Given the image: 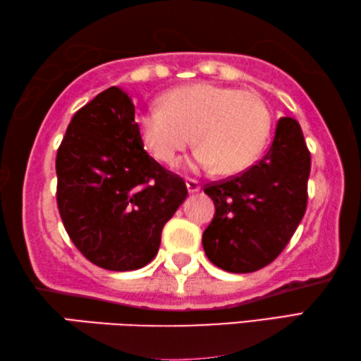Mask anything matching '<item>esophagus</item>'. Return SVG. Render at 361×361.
<instances>
[{
    "instance_id": "obj_1",
    "label": "esophagus",
    "mask_w": 361,
    "mask_h": 361,
    "mask_svg": "<svg viewBox=\"0 0 361 361\" xmlns=\"http://www.w3.org/2000/svg\"><path fill=\"white\" fill-rule=\"evenodd\" d=\"M185 185H187L188 193H197V192L202 190V187H200L198 182L193 180V179H188V180L185 182Z\"/></svg>"
}]
</instances>
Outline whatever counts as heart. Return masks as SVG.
I'll return each mask as SVG.
<instances>
[{
	"label": "heart",
	"instance_id": "b5f03b06",
	"mask_svg": "<svg viewBox=\"0 0 361 361\" xmlns=\"http://www.w3.org/2000/svg\"><path fill=\"white\" fill-rule=\"evenodd\" d=\"M147 149L158 161L174 164L193 139L188 163L197 173L235 174L256 161L270 133V111L250 90L197 82L166 94L163 107L139 115Z\"/></svg>",
	"mask_w": 361,
	"mask_h": 361
}]
</instances>
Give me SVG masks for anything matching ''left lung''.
I'll use <instances>...</instances> for the list:
<instances>
[{
	"label": "left lung",
	"instance_id": "1",
	"mask_svg": "<svg viewBox=\"0 0 361 361\" xmlns=\"http://www.w3.org/2000/svg\"><path fill=\"white\" fill-rule=\"evenodd\" d=\"M309 174L302 129L294 118H281L261 161L206 185L216 208L203 233L209 261L232 274H250L275 261L304 217Z\"/></svg>",
	"mask_w": 361,
	"mask_h": 361
}]
</instances>
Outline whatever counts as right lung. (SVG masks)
Here are the masks:
<instances>
[{"label":"right lung","mask_w":361,"mask_h":361,"mask_svg":"<svg viewBox=\"0 0 361 361\" xmlns=\"http://www.w3.org/2000/svg\"><path fill=\"white\" fill-rule=\"evenodd\" d=\"M135 109L111 86L76 111L57 150V206L70 240L99 267L126 271L157 256L187 198L179 176L144 150Z\"/></svg>","instance_id":"1"}]
</instances>
